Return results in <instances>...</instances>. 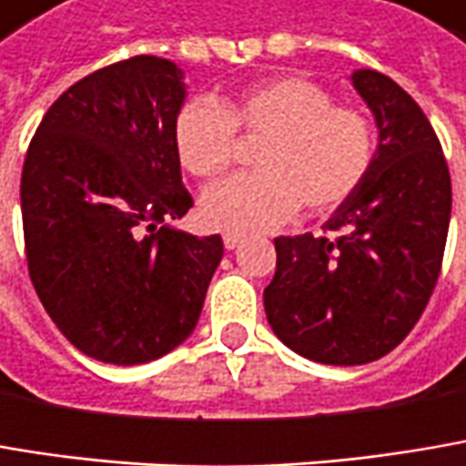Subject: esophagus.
I'll use <instances>...</instances> for the list:
<instances>
[{
    "instance_id": "34e87169",
    "label": "esophagus",
    "mask_w": 466,
    "mask_h": 466,
    "mask_svg": "<svg viewBox=\"0 0 466 466\" xmlns=\"http://www.w3.org/2000/svg\"><path fill=\"white\" fill-rule=\"evenodd\" d=\"M222 244H225V249H236L241 244V236L238 233H222Z\"/></svg>"
}]
</instances>
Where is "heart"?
<instances>
[{
    "instance_id": "heart-1",
    "label": "heart",
    "mask_w": 466,
    "mask_h": 466,
    "mask_svg": "<svg viewBox=\"0 0 466 466\" xmlns=\"http://www.w3.org/2000/svg\"><path fill=\"white\" fill-rule=\"evenodd\" d=\"M238 135L257 150V175L212 185L201 217L219 230H273L299 212L331 215L366 183L377 158V127L358 108L302 76H276L225 97H196L175 118V150L193 177L212 180L238 156Z\"/></svg>"
}]
</instances>
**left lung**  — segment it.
<instances>
[{
	"mask_svg": "<svg viewBox=\"0 0 466 466\" xmlns=\"http://www.w3.org/2000/svg\"><path fill=\"white\" fill-rule=\"evenodd\" d=\"M352 86L380 127L374 167L323 236L276 238L262 294L283 345L331 366L371 363L406 339L441 276L451 219L449 164L414 97L369 68Z\"/></svg>",
	"mask_w": 466,
	"mask_h": 466,
	"instance_id": "1",
	"label": "left lung"
}]
</instances>
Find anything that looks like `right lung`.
Instances as JSON below:
<instances>
[{"mask_svg":"<svg viewBox=\"0 0 466 466\" xmlns=\"http://www.w3.org/2000/svg\"><path fill=\"white\" fill-rule=\"evenodd\" d=\"M183 71L135 55L68 86L45 114L20 177L31 283L84 355L135 366L196 329L219 236L169 219L193 207L175 150Z\"/></svg>","mask_w":466,"mask_h":466,"instance_id":"right-lung-1","label":"right lung"}]
</instances>
